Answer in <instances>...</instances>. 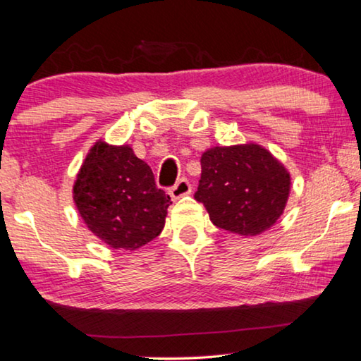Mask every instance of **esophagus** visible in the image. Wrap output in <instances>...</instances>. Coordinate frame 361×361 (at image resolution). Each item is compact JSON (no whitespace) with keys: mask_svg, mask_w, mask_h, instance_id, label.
<instances>
[{"mask_svg":"<svg viewBox=\"0 0 361 361\" xmlns=\"http://www.w3.org/2000/svg\"><path fill=\"white\" fill-rule=\"evenodd\" d=\"M190 192H192V185H190V182L185 179V177H182V179L177 180V184L169 190L173 200H179L180 197L188 195Z\"/></svg>","mask_w":361,"mask_h":361,"instance_id":"34e87169","label":"esophagus"}]
</instances>
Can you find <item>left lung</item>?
<instances>
[{"label": "left lung", "mask_w": 361, "mask_h": 361, "mask_svg": "<svg viewBox=\"0 0 361 361\" xmlns=\"http://www.w3.org/2000/svg\"><path fill=\"white\" fill-rule=\"evenodd\" d=\"M290 184L286 166L258 143L213 147L202 154L195 200L214 226L253 237L284 213Z\"/></svg>", "instance_id": "8db88e82"}]
</instances>
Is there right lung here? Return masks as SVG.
<instances>
[{"label": "right lung", "instance_id": "right-lung-1", "mask_svg": "<svg viewBox=\"0 0 361 361\" xmlns=\"http://www.w3.org/2000/svg\"><path fill=\"white\" fill-rule=\"evenodd\" d=\"M72 197L88 229L116 250H137L161 234L171 204L134 149L103 140L82 163Z\"/></svg>", "mask_w": 361, "mask_h": 361}]
</instances>
